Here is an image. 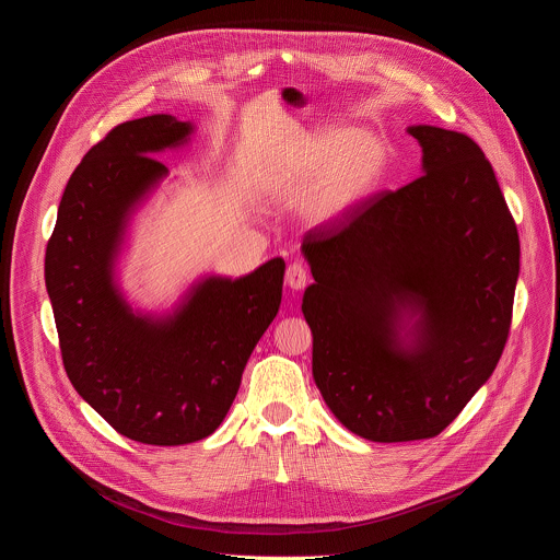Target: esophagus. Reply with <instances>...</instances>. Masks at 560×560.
Instances as JSON below:
<instances>
[{"label": "esophagus", "instance_id": "34e87169", "mask_svg": "<svg viewBox=\"0 0 560 560\" xmlns=\"http://www.w3.org/2000/svg\"><path fill=\"white\" fill-rule=\"evenodd\" d=\"M285 283L292 290H303L307 285V270L301 264H290L285 270Z\"/></svg>", "mask_w": 560, "mask_h": 560}]
</instances>
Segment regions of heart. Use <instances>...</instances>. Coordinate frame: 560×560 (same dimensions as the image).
Returning <instances> with one entry per match:
<instances>
[{
	"label": "heart",
	"instance_id": "1",
	"mask_svg": "<svg viewBox=\"0 0 560 560\" xmlns=\"http://www.w3.org/2000/svg\"><path fill=\"white\" fill-rule=\"evenodd\" d=\"M387 162L381 137L361 128H328L296 139L281 156L279 177L307 188L299 210L310 225H332L376 192Z\"/></svg>",
	"mask_w": 560,
	"mask_h": 560
}]
</instances>
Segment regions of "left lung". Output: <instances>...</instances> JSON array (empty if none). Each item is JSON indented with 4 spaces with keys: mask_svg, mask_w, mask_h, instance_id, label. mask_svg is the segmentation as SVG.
Instances as JSON below:
<instances>
[{
    "mask_svg": "<svg viewBox=\"0 0 560 560\" xmlns=\"http://www.w3.org/2000/svg\"><path fill=\"white\" fill-rule=\"evenodd\" d=\"M423 175L303 236L312 376L361 439L441 434L492 376L512 324L518 232L467 135L419 124Z\"/></svg>",
    "mask_w": 560,
    "mask_h": 560,
    "instance_id": "obj_1",
    "label": "left lung"
}]
</instances>
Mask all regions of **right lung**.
<instances>
[{
  "mask_svg": "<svg viewBox=\"0 0 560 560\" xmlns=\"http://www.w3.org/2000/svg\"><path fill=\"white\" fill-rule=\"evenodd\" d=\"M195 124L150 115L113 128L70 175L46 248V290L66 374L119 434L186 445L225 419L244 368L281 305L285 261L246 277L206 275L166 312L126 299L117 264L135 212L168 168L154 154Z\"/></svg>",
  "mask_w": 560,
  "mask_h": 560,
  "instance_id": "add662e5",
  "label": "right lung"
}]
</instances>
